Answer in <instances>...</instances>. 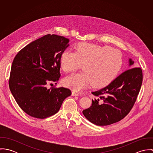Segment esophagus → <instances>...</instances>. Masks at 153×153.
<instances>
[{"label":"esophagus","mask_w":153,"mask_h":153,"mask_svg":"<svg viewBox=\"0 0 153 153\" xmlns=\"http://www.w3.org/2000/svg\"><path fill=\"white\" fill-rule=\"evenodd\" d=\"M80 94L78 92H76L75 91H72V96H79Z\"/></svg>","instance_id":"obj_1"}]
</instances>
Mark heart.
<instances>
[{"label":"heart","instance_id":"1","mask_svg":"<svg viewBox=\"0 0 153 153\" xmlns=\"http://www.w3.org/2000/svg\"><path fill=\"white\" fill-rule=\"evenodd\" d=\"M83 64L84 71L65 78V86L76 91L88 87H103L117 76L123 65L121 52L108 46L87 42L76 45L75 51L66 50L60 59L61 68L71 73Z\"/></svg>","mask_w":153,"mask_h":153}]
</instances>
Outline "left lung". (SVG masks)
<instances>
[{"mask_svg": "<svg viewBox=\"0 0 153 153\" xmlns=\"http://www.w3.org/2000/svg\"><path fill=\"white\" fill-rule=\"evenodd\" d=\"M131 66L134 61L129 59ZM143 82L141 68L127 69L108 85L92 92L96 98L92 105L82 111L91 123L99 126H108L118 122L130 112L140 91Z\"/></svg>", "mask_w": 153, "mask_h": 153, "instance_id": "1", "label": "left lung"}]
</instances>
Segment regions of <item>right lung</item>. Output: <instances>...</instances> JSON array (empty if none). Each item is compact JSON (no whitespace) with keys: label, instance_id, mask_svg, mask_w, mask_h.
<instances>
[{"label":"right lung","instance_id":"obj_1","mask_svg":"<svg viewBox=\"0 0 153 153\" xmlns=\"http://www.w3.org/2000/svg\"><path fill=\"white\" fill-rule=\"evenodd\" d=\"M69 41L64 36L48 34L26 45L15 57L9 88L19 106L29 115L39 119L51 117L71 95L68 88H47L48 84L59 79L60 59Z\"/></svg>","mask_w":153,"mask_h":153}]
</instances>
